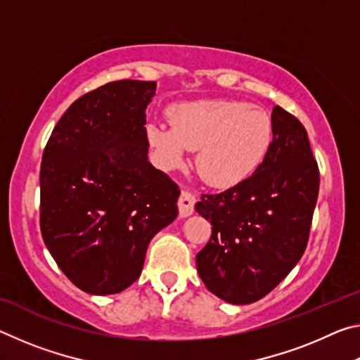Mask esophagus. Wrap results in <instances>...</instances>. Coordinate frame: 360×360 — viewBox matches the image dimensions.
Wrapping results in <instances>:
<instances>
[{
    "label": "esophagus",
    "instance_id": "obj_1",
    "mask_svg": "<svg viewBox=\"0 0 360 360\" xmlns=\"http://www.w3.org/2000/svg\"><path fill=\"white\" fill-rule=\"evenodd\" d=\"M193 205H195V197L187 191H182L178 200V206H179V217H187L193 212Z\"/></svg>",
    "mask_w": 360,
    "mask_h": 360
}]
</instances>
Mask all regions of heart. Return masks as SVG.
Wrapping results in <instances>:
<instances>
[{
  "mask_svg": "<svg viewBox=\"0 0 360 360\" xmlns=\"http://www.w3.org/2000/svg\"><path fill=\"white\" fill-rule=\"evenodd\" d=\"M169 122L150 120L146 138L163 168L179 167L197 149L195 165L212 187L229 188L248 179L273 144L270 114L236 100H197L168 109Z\"/></svg>",
  "mask_w": 360,
  "mask_h": 360,
  "instance_id": "obj_1",
  "label": "heart"
}]
</instances>
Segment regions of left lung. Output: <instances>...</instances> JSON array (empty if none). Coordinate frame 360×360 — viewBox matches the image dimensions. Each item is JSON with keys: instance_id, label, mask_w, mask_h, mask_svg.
<instances>
[{"instance_id": "left-lung-1", "label": "left lung", "mask_w": 360, "mask_h": 360, "mask_svg": "<svg viewBox=\"0 0 360 360\" xmlns=\"http://www.w3.org/2000/svg\"><path fill=\"white\" fill-rule=\"evenodd\" d=\"M271 120L273 144L252 176L195 205L212 225L197 254L198 275L231 304L260 300L289 275L307 248L318 202L319 169L307 130L279 106Z\"/></svg>"}]
</instances>
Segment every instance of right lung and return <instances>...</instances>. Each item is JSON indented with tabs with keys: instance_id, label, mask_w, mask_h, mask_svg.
<instances>
[{
	"instance_id": "add662e5",
	"label": "right lung",
	"mask_w": 360,
	"mask_h": 360,
	"mask_svg": "<svg viewBox=\"0 0 360 360\" xmlns=\"http://www.w3.org/2000/svg\"><path fill=\"white\" fill-rule=\"evenodd\" d=\"M155 89L125 79L85 94L42 154V240L87 294H119L135 283L150 240L178 217V186L148 158L146 108Z\"/></svg>"
}]
</instances>
